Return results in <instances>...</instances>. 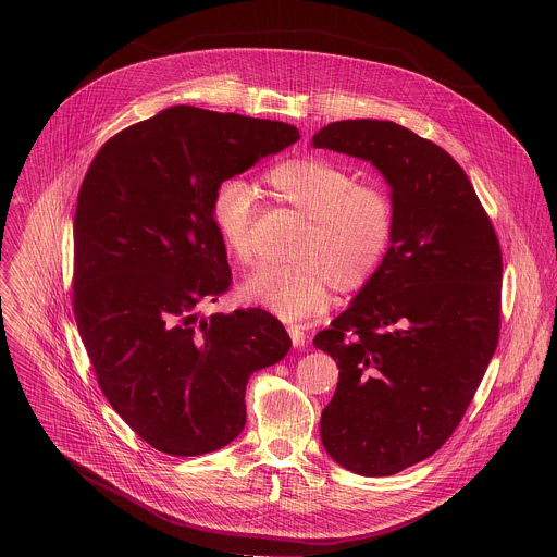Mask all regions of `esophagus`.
I'll return each mask as SVG.
<instances>
[{
  "label": "esophagus",
  "instance_id": "esophagus-1",
  "mask_svg": "<svg viewBox=\"0 0 557 557\" xmlns=\"http://www.w3.org/2000/svg\"><path fill=\"white\" fill-rule=\"evenodd\" d=\"M287 332H289V338H292L294 347H302V345H305L307 334H305V327H302V325H298V323H289V325H287Z\"/></svg>",
  "mask_w": 557,
  "mask_h": 557
}]
</instances>
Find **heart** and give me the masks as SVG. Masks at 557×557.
<instances>
[{
  "instance_id": "1",
  "label": "heart",
  "mask_w": 557,
  "mask_h": 557,
  "mask_svg": "<svg viewBox=\"0 0 557 557\" xmlns=\"http://www.w3.org/2000/svg\"><path fill=\"white\" fill-rule=\"evenodd\" d=\"M265 184L285 203L311 219L296 257L287 265H261L242 294L246 300L285 319L321 313L332 287L351 292L377 270L393 236V201L369 184H356L343 166L323 159H292L272 166ZM255 193L242 177L223 180L210 203V216L225 248L250 263L255 255Z\"/></svg>"
}]
</instances>
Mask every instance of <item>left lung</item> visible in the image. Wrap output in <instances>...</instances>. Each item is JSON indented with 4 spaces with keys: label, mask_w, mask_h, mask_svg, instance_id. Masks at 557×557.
<instances>
[{
    "label": "left lung",
    "mask_w": 557,
    "mask_h": 557,
    "mask_svg": "<svg viewBox=\"0 0 557 557\" xmlns=\"http://www.w3.org/2000/svg\"><path fill=\"white\" fill-rule=\"evenodd\" d=\"M313 148L371 162L391 186V246L315 347L338 367L321 444L345 470L393 476L453 435L499 336L502 252L466 171L388 120L323 126Z\"/></svg>",
    "instance_id": "8db88e82"
}]
</instances>
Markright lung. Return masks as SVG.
<instances>
[{"mask_svg":"<svg viewBox=\"0 0 557 557\" xmlns=\"http://www.w3.org/2000/svg\"><path fill=\"white\" fill-rule=\"evenodd\" d=\"M300 139L285 122L169 107L111 137L75 212V318L111 407L173 457L214 453L246 422L248 377L292 338L261 309L201 315L230 287L216 186Z\"/></svg>","mask_w":557,"mask_h":557,"instance_id":"1","label":"right lung"}]
</instances>
